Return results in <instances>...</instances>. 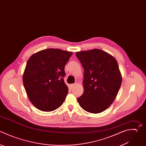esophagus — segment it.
<instances>
[{
    "label": "esophagus",
    "mask_w": 146,
    "mask_h": 146,
    "mask_svg": "<svg viewBox=\"0 0 146 146\" xmlns=\"http://www.w3.org/2000/svg\"><path fill=\"white\" fill-rule=\"evenodd\" d=\"M76 85V83H74V84H71L70 85V86H71V87L72 88H74V87H75Z\"/></svg>",
    "instance_id": "34e87169"
}]
</instances>
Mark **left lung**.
I'll return each instance as SVG.
<instances>
[{"instance_id": "left-lung-1", "label": "left lung", "mask_w": 146, "mask_h": 146, "mask_svg": "<svg viewBox=\"0 0 146 146\" xmlns=\"http://www.w3.org/2000/svg\"><path fill=\"white\" fill-rule=\"evenodd\" d=\"M76 56L84 68V92L77 98L85 111L98 113L113 102L121 83L115 59L99 49L77 52Z\"/></svg>"}]
</instances>
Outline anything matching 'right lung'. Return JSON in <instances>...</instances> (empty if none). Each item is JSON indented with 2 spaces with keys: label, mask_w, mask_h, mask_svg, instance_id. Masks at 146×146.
<instances>
[{
  "label": "right lung",
  "mask_w": 146,
  "mask_h": 146,
  "mask_svg": "<svg viewBox=\"0 0 146 146\" xmlns=\"http://www.w3.org/2000/svg\"><path fill=\"white\" fill-rule=\"evenodd\" d=\"M72 52L48 48L33 55L23 76L28 97L38 109L54 111L62 105L68 92L64 68Z\"/></svg>",
  "instance_id": "obj_1"
}]
</instances>
